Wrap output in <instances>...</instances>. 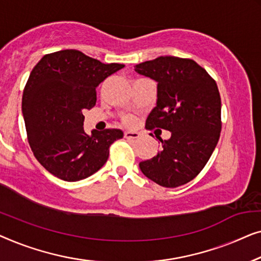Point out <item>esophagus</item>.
Masks as SVG:
<instances>
[{
    "instance_id": "esophagus-1",
    "label": "esophagus",
    "mask_w": 261,
    "mask_h": 261,
    "mask_svg": "<svg viewBox=\"0 0 261 261\" xmlns=\"http://www.w3.org/2000/svg\"><path fill=\"white\" fill-rule=\"evenodd\" d=\"M124 136H125V138H127V139H137V138H139L141 134H139V132H136V131H125Z\"/></svg>"
}]
</instances>
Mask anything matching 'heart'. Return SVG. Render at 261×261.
I'll return each mask as SVG.
<instances>
[{"mask_svg":"<svg viewBox=\"0 0 261 261\" xmlns=\"http://www.w3.org/2000/svg\"><path fill=\"white\" fill-rule=\"evenodd\" d=\"M132 122H134V119L130 118V117H129V118H126V123H127V124H131Z\"/></svg>","mask_w":261,"mask_h":261,"instance_id":"1","label":"heart"}]
</instances>
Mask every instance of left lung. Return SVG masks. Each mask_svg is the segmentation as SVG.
Returning a JSON list of instances; mask_svg holds the SVG:
<instances>
[{
    "label": "left lung",
    "instance_id": "left-lung-1",
    "mask_svg": "<svg viewBox=\"0 0 261 261\" xmlns=\"http://www.w3.org/2000/svg\"><path fill=\"white\" fill-rule=\"evenodd\" d=\"M135 71L157 82L156 108L148 130L171 132L139 168L157 185L176 188L195 178L207 164L221 132V98L215 80L192 59L160 57L136 65ZM151 135V134H150Z\"/></svg>",
    "mask_w": 261,
    "mask_h": 261
}]
</instances>
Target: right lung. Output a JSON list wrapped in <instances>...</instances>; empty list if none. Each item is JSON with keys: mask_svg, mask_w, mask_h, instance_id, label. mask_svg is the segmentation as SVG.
Instances as JSON below:
<instances>
[{"mask_svg": "<svg viewBox=\"0 0 261 261\" xmlns=\"http://www.w3.org/2000/svg\"><path fill=\"white\" fill-rule=\"evenodd\" d=\"M75 49L46 54L33 68L22 95L28 143L39 163L64 181L74 182L98 171L110 145L123 138L119 129L84 131V110L97 101L95 89L122 69Z\"/></svg>", "mask_w": 261, "mask_h": 261, "instance_id": "add662e5", "label": "right lung"}]
</instances>
